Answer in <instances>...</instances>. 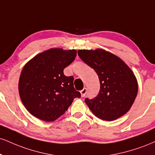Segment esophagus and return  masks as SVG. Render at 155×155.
<instances>
[{
	"label": "esophagus",
	"mask_w": 155,
	"mask_h": 155,
	"mask_svg": "<svg viewBox=\"0 0 155 155\" xmlns=\"http://www.w3.org/2000/svg\"><path fill=\"white\" fill-rule=\"evenodd\" d=\"M87 90L86 88H84L81 91V97H84L86 95V94H87Z\"/></svg>",
	"instance_id": "34e87169"
}]
</instances>
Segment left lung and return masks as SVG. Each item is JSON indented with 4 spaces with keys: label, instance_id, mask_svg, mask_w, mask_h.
<instances>
[{
    "label": "left lung",
    "instance_id": "8db88e82",
    "mask_svg": "<svg viewBox=\"0 0 155 155\" xmlns=\"http://www.w3.org/2000/svg\"><path fill=\"white\" fill-rule=\"evenodd\" d=\"M80 58L98 75L100 89L95 97L85 99L92 113L111 121L126 114L138 92L137 79L127 65L116 55L103 50H79Z\"/></svg>",
    "mask_w": 155,
    "mask_h": 155
}]
</instances>
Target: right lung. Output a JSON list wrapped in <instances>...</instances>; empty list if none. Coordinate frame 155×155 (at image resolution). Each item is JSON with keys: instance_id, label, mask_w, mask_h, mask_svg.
<instances>
[{"instance_id": "1", "label": "right lung", "mask_w": 155, "mask_h": 155, "mask_svg": "<svg viewBox=\"0 0 155 155\" xmlns=\"http://www.w3.org/2000/svg\"><path fill=\"white\" fill-rule=\"evenodd\" d=\"M76 56L75 50L55 48L36 55L25 65L18 92L31 115L42 120L53 121L64 114L74 98L81 97L74 87V76L63 74Z\"/></svg>"}]
</instances>
